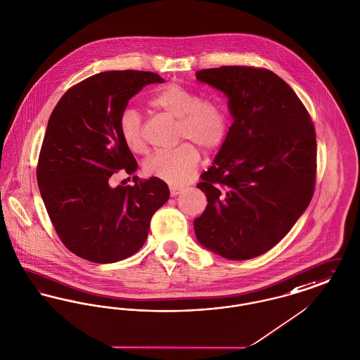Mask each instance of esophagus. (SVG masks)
<instances>
[{
    "label": "esophagus",
    "instance_id": "1",
    "mask_svg": "<svg viewBox=\"0 0 360 360\" xmlns=\"http://www.w3.org/2000/svg\"><path fill=\"white\" fill-rule=\"evenodd\" d=\"M169 189H171V196H177L179 193L183 192L181 187H171Z\"/></svg>",
    "mask_w": 360,
    "mask_h": 360
}]
</instances>
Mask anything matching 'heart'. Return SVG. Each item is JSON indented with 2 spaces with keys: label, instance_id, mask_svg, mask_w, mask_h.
<instances>
[{
  "label": "heart",
  "instance_id": "1",
  "mask_svg": "<svg viewBox=\"0 0 360 360\" xmlns=\"http://www.w3.org/2000/svg\"><path fill=\"white\" fill-rule=\"evenodd\" d=\"M149 104L177 117L179 141H192L208 152L224 145L230 127V116L222 101L202 98L198 91L179 82H169L149 98ZM119 131L131 152L145 150L142 116L136 110L126 108L120 114ZM199 160V150L184 142L173 149L154 153L143 162V172L172 186H183L196 171Z\"/></svg>",
  "mask_w": 360,
  "mask_h": 360
}]
</instances>
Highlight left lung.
Here are the masks:
<instances>
[{"instance_id": "1", "label": "left lung", "mask_w": 360, "mask_h": 360, "mask_svg": "<svg viewBox=\"0 0 360 360\" xmlns=\"http://www.w3.org/2000/svg\"><path fill=\"white\" fill-rule=\"evenodd\" d=\"M196 78L226 95L234 122L200 176L208 203L193 221L195 234L225 259H253L276 245L311 200L314 126L300 97L271 70L221 66Z\"/></svg>"}]
</instances>
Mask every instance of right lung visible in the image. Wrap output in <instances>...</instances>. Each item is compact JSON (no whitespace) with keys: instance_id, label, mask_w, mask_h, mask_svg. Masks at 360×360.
Wrapping results in <instances>:
<instances>
[{"instance_id":"1","label":"right lung","mask_w":360,"mask_h":360,"mask_svg":"<svg viewBox=\"0 0 360 360\" xmlns=\"http://www.w3.org/2000/svg\"><path fill=\"white\" fill-rule=\"evenodd\" d=\"M164 82L152 72H103L72 86L58 101L39 154V189L58 237L85 260L108 264L136 253L153 214L169 199L150 177L111 187V176L138 164L119 131V116L143 86Z\"/></svg>"}]
</instances>
